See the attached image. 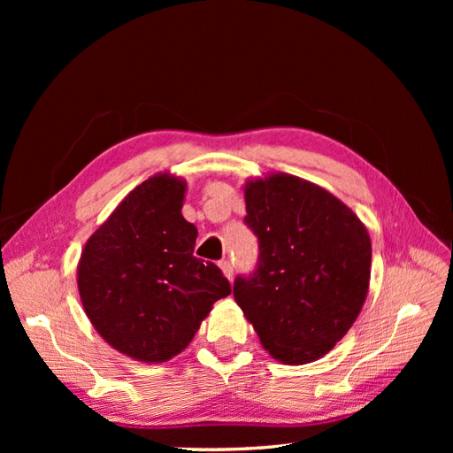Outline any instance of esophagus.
Returning <instances> with one entry per match:
<instances>
[{
  "instance_id": "esophagus-1",
  "label": "esophagus",
  "mask_w": 453,
  "mask_h": 453,
  "mask_svg": "<svg viewBox=\"0 0 453 453\" xmlns=\"http://www.w3.org/2000/svg\"><path fill=\"white\" fill-rule=\"evenodd\" d=\"M219 266H221L225 276H226L228 280H232V276H234V266H232L230 260H221V263H219Z\"/></svg>"
}]
</instances>
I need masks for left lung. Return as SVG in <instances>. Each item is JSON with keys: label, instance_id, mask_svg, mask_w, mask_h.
Segmentation results:
<instances>
[{"label": "left lung", "instance_id": "left-lung-1", "mask_svg": "<svg viewBox=\"0 0 453 453\" xmlns=\"http://www.w3.org/2000/svg\"><path fill=\"white\" fill-rule=\"evenodd\" d=\"M243 196L258 265L250 278H236V304L273 359L318 361L346 336L366 300L368 230L344 202L296 175L248 180Z\"/></svg>", "mask_w": 453, "mask_h": 453}]
</instances>
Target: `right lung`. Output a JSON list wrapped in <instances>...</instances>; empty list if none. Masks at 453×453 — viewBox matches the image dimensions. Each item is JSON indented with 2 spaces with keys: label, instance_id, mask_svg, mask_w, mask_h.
<instances>
[{
  "label": "right lung",
  "instance_id": "right-lung-1",
  "mask_svg": "<svg viewBox=\"0 0 453 453\" xmlns=\"http://www.w3.org/2000/svg\"><path fill=\"white\" fill-rule=\"evenodd\" d=\"M187 181L157 173L125 196L87 240L77 287L87 318L117 351L166 363L195 338L230 283L193 255L198 230L181 213Z\"/></svg>",
  "mask_w": 453,
  "mask_h": 453
}]
</instances>
